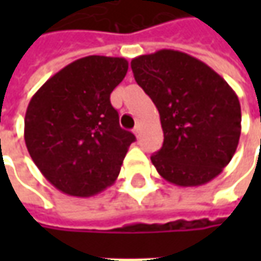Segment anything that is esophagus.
Returning a JSON list of instances; mask_svg holds the SVG:
<instances>
[{
  "mask_svg": "<svg viewBox=\"0 0 261 261\" xmlns=\"http://www.w3.org/2000/svg\"><path fill=\"white\" fill-rule=\"evenodd\" d=\"M134 134H135L136 138H139V136H141V126L139 125L135 126V129H134Z\"/></svg>",
  "mask_w": 261,
  "mask_h": 261,
  "instance_id": "1",
  "label": "esophagus"
}]
</instances>
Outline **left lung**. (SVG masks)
<instances>
[{
  "mask_svg": "<svg viewBox=\"0 0 261 261\" xmlns=\"http://www.w3.org/2000/svg\"><path fill=\"white\" fill-rule=\"evenodd\" d=\"M130 68L160 113L164 142L151 156L160 175L193 187L221 174L241 135L236 91L205 62L178 50L138 56Z\"/></svg>",
  "mask_w": 261,
  "mask_h": 261,
  "instance_id": "left-lung-1",
  "label": "left lung"
}]
</instances>
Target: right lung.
I'll list each match as a JSON object with an SVG mask.
<instances>
[{
	"mask_svg": "<svg viewBox=\"0 0 261 261\" xmlns=\"http://www.w3.org/2000/svg\"><path fill=\"white\" fill-rule=\"evenodd\" d=\"M125 58L91 55L50 76L27 106L24 141L45 178L62 193L90 197L116 181L135 135L119 125L110 94Z\"/></svg>",
	"mask_w": 261,
	"mask_h": 261,
	"instance_id": "add662e5",
	"label": "right lung"
}]
</instances>
